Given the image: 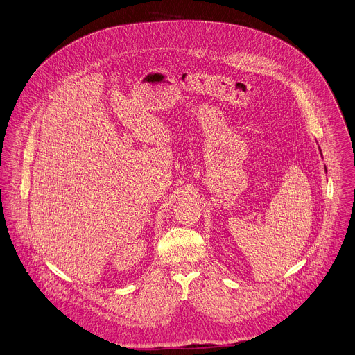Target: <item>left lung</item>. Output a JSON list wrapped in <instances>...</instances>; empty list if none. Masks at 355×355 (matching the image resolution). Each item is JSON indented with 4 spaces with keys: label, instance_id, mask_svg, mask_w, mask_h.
I'll return each instance as SVG.
<instances>
[{
    "label": "left lung",
    "instance_id": "left-lung-1",
    "mask_svg": "<svg viewBox=\"0 0 355 355\" xmlns=\"http://www.w3.org/2000/svg\"><path fill=\"white\" fill-rule=\"evenodd\" d=\"M324 168H326V167H324Z\"/></svg>",
    "mask_w": 355,
    "mask_h": 355
}]
</instances>
